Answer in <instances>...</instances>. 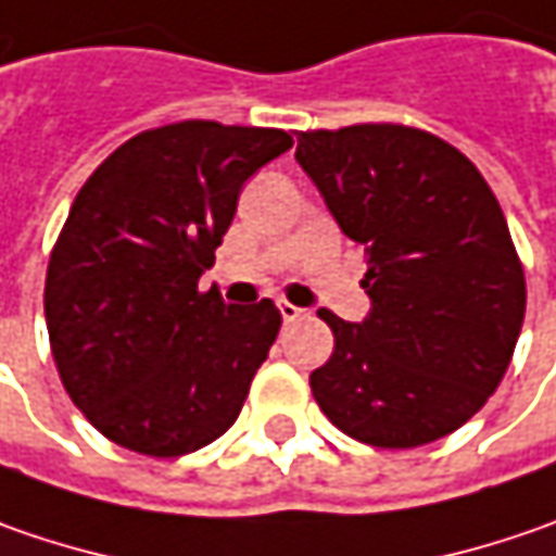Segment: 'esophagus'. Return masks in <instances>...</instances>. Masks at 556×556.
Returning <instances> with one entry per match:
<instances>
[{
  "mask_svg": "<svg viewBox=\"0 0 556 556\" xmlns=\"http://www.w3.org/2000/svg\"><path fill=\"white\" fill-rule=\"evenodd\" d=\"M278 309H281V318H285V321H300V318H306V309L293 306V303H288V300H281V303H278Z\"/></svg>",
  "mask_w": 556,
  "mask_h": 556,
  "instance_id": "obj_1",
  "label": "esophagus"
}]
</instances>
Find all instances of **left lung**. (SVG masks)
<instances>
[{
	"label": "left lung",
	"mask_w": 556,
	"mask_h": 556,
	"mask_svg": "<svg viewBox=\"0 0 556 556\" xmlns=\"http://www.w3.org/2000/svg\"><path fill=\"white\" fill-rule=\"evenodd\" d=\"M296 161L368 256V318L318 312L333 331L309 377L318 408L377 448L455 433L498 390L523 328V263L498 198L458 148L402 123L300 132Z\"/></svg>",
	"instance_id": "obj_1"
}]
</instances>
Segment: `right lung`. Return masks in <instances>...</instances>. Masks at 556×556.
I'll return each mask as SVG.
<instances>
[{"instance_id":"add662e5","label":"right lung","mask_w":556,"mask_h":556,"mask_svg":"<svg viewBox=\"0 0 556 556\" xmlns=\"http://www.w3.org/2000/svg\"><path fill=\"white\" fill-rule=\"evenodd\" d=\"M285 129L182 119L123 141L79 188L46 271V325L74 405L101 437L179 458L238 420L281 328L271 300L225 306L203 268Z\"/></svg>"}]
</instances>
